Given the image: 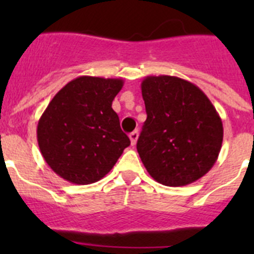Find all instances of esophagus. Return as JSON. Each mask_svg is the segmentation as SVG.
<instances>
[{"mask_svg": "<svg viewBox=\"0 0 254 254\" xmlns=\"http://www.w3.org/2000/svg\"><path fill=\"white\" fill-rule=\"evenodd\" d=\"M137 138H138V132L137 131H133L129 133V140H131V145L133 146V145H136V142H137Z\"/></svg>", "mask_w": 254, "mask_h": 254, "instance_id": "34e87169", "label": "esophagus"}]
</instances>
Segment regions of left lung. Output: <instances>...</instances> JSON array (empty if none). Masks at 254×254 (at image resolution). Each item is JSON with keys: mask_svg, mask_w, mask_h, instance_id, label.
I'll list each match as a JSON object with an SVG mask.
<instances>
[{"mask_svg": "<svg viewBox=\"0 0 254 254\" xmlns=\"http://www.w3.org/2000/svg\"><path fill=\"white\" fill-rule=\"evenodd\" d=\"M147 118L137 151L150 176L169 187L203 177L216 163L223 122L199 87L176 76H147L141 82Z\"/></svg>", "mask_w": 254, "mask_h": 254, "instance_id": "1", "label": "left lung"}]
</instances>
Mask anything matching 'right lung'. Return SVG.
<instances>
[{
	"label": "right lung",
	"mask_w": 254,
	"mask_h": 254,
	"mask_svg": "<svg viewBox=\"0 0 254 254\" xmlns=\"http://www.w3.org/2000/svg\"><path fill=\"white\" fill-rule=\"evenodd\" d=\"M122 86V78L80 76L51 100L37 138L44 160L61 178L75 185L100 181L129 146L112 108Z\"/></svg>",
	"instance_id": "right-lung-1"
}]
</instances>
